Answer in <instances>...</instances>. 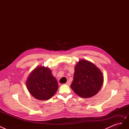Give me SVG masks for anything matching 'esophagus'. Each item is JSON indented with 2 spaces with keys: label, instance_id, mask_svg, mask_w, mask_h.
Instances as JSON below:
<instances>
[{
  "label": "esophagus",
  "instance_id": "1",
  "mask_svg": "<svg viewBox=\"0 0 129 129\" xmlns=\"http://www.w3.org/2000/svg\"><path fill=\"white\" fill-rule=\"evenodd\" d=\"M66 84H67V85H71V82L70 81H67V82H66Z\"/></svg>",
  "mask_w": 129,
  "mask_h": 129
}]
</instances>
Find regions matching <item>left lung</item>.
Returning a JSON list of instances; mask_svg holds the SVG:
<instances>
[{
    "mask_svg": "<svg viewBox=\"0 0 129 129\" xmlns=\"http://www.w3.org/2000/svg\"><path fill=\"white\" fill-rule=\"evenodd\" d=\"M103 79L102 72L94 64L87 60H81L75 67L71 87L79 96L89 98L99 91L103 85Z\"/></svg>",
    "mask_w": 129,
    "mask_h": 129,
    "instance_id": "8db88e82",
    "label": "left lung"
}]
</instances>
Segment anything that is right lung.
<instances>
[{
  "label": "right lung",
  "instance_id": "obj_1",
  "mask_svg": "<svg viewBox=\"0 0 129 129\" xmlns=\"http://www.w3.org/2000/svg\"><path fill=\"white\" fill-rule=\"evenodd\" d=\"M29 92L39 100H48L56 93L58 83L50 69L39 66L30 74L26 81Z\"/></svg>",
  "mask_w": 129,
  "mask_h": 129
}]
</instances>
